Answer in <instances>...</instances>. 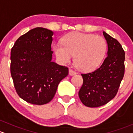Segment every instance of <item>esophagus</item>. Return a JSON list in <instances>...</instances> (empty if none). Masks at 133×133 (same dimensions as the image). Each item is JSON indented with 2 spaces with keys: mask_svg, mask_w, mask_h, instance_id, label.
Listing matches in <instances>:
<instances>
[{
  "mask_svg": "<svg viewBox=\"0 0 133 133\" xmlns=\"http://www.w3.org/2000/svg\"><path fill=\"white\" fill-rule=\"evenodd\" d=\"M76 74V72L75 71L72 70V69H69V75L70 76H74Z\"/></svg>",
  "mask_w": 133,
  "mask_h": 133,
  "instance_id": "esophagus-1",
  "label": "esophagus"
}]
</instances>
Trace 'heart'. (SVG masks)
I'll return each instance as SVG.
<instances>
[{
    "label": "heart",
    "instance_id": "obj_1",
    "mask_svg": "<svg viewBox=\"0 0 133 133\" xmlns=\"http://www.w3.org/2000/svg\"><path fill=\"white\" fill-rule=\"evenodd\" d=\"M61 42L53 46L59 60L67 63L74 55L76 66L84 72L95 70L99 66L107 50L106 40L99 35L70 32L63 37Z\"/></svg>",
    "mask_w": 133,
    "mask_h": 133
}]
</instances>
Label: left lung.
<instances>
[{
    "label": "left lung",
    "instance_id": "1",
    "mask_svg": "<svg viewBox=\"0 0 133 133\" xmlns=\"http://www.w3.org/2000/svg\"><path fill=\"white\" fill-rule=\"evenodd\" d=\"M103 35L108 43V56L95 71L81 74L83 84L79 91V97L87 107H99L113 99L124 77V49L117 39L104 31Z\"/></svg>",
    "mask_w": 133,
    "mask_h": 133
}]
</instances>
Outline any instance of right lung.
<instances>
[{
  "instance_id": "1",
  "label": "right lung",
  "mask_w": 133,
  "mask_h": 133,
  "mask_svg": "<svg viewBox=\"0 0 133 133\" xmlns=\"http://www.w3.org/2000/svg\"><path fill=\"white\" fill-rule=\"evenodd\" d=\"M54 32L36 27L21 36L11 51V74L18 95L36 105L45 104L55 95L68 68L52 59Z\"/></svg>"
}]
</instances>
